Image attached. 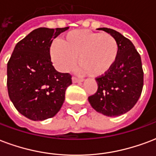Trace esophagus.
Instances as JSON below:
<instances>
[{
	"mask_svg": "<svg viewBox=\"0 0 156 156\" xmlns=\"http://www.w3.org/2000/svg\"><path fill=\"white\" fill-rule=\"evenodd\" d=\"M72 80H73V83H82V82L83 81V79H80V78H76V77H73Z\"/></svg>",
	"mask_w": 156,
	"mask_h": 156,
	"instance_id": "34e87169",
	"label": "esophagus"
}]
</instances>
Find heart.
<instances>
[{"label":"heart","instance_id":"obj_1","mask_svg":"<svg viewBox=\"0 0 156 156\" xmlns=\"http://www.w3.org/2000/svg\"><path fill=\"white\" fill-rule=\"evenodd\" d=\"M49 54L54 65L61 72L71 70L78 58V70L97 78L107 73L116 64L119 45L110 34L75 30L61 41L53 43Z\"/></svg>","mask_w":156,"mask_h":156}]
</instances>
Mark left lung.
Here are the masks:
<instances>
[{
	"instance_id": "8db88e82",
	"label": "left lung",
	"mask_w": 156,
	"mask_h": 156,
	"mask_svg": "<svg viewBox=\"0 0 156 156\" xmlns=\"http://www.w3.org/2000/svg\"><path fill=\"white\" fill-rule=\"evenodd\" d=\"M112 34L119 45L116 64L109 72L96 78L98 91L88 101L94 110L107 116H118L136 105L143 88L141 58L131 40L112 29L100 28Z\"/></svg>"
}]
</instances>
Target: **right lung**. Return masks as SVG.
Returning <instances> with one entry per match:
<instances>
[{"label": "right lung", "instance_id": "add662e5", "mask_svg": "<svg viewBox=\"0 0 156 156\" xmlns=\"http://www.w3.org/2000/svg\"><path fill=\"white\" fill-rule=\"evenodd\" d=\"M65 28L41 27L16 44L7 63V89L10 101L20 113L32 121L55 116L72 84L69 73L53 66L49 49Z\"/></svg>", "mask_w": 156, "mask_h": 156}]
</instances>
